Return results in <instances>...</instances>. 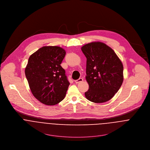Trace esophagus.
I'll return each mask as SVG.
<instances>
[{"instance_id": "esophagus-1", "label": "esophagus", "mask_w": 150, "mask_h": 150, "mask_svg": "<svg viewBox=\"0 0 150 150\" xmlns=\"http://www.w3.org/2000/svg\"><path fill=\"white\" fill-rule=\"evenodd\" d=\"M83 81V78H80L79 79H78V80H75V83H76V84H78V83H80V82H82Z\"/></svg>"}]
</instances>
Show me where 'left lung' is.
I'll return each mask as SVG.
<instances>
[{"label": "left lung", "mask_w": 150, "mask_h": 150, "mask_svg": "<svg viewBox=\"0 0 150 150\" xmlns=\"http://www.w3.org/2000/svg\"><path fill=\"white\" fill-rule=\"evenodd\" d=\"M81 50L86 58V79L89 89L85 92L91 102L101 103L110 100L124 80V67L114 50L105 43L85 44Z\"/></svg>", "instance_id": "8db88e82"}]
</instances>
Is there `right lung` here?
Instances as JSON below:
<instances>
[{"instance_id":"right-lung-1","label":"right lung","mask_w":150,"mask_h":150,"mask_svg":"<svg viewBox=\"0 0 150 150\" xmlns=\"http://www.w3.org/2000/svg\"><path fill=\"white\" fill-rule=\"evenodd\" d=\"M66 55L58 46H44L32 54L25 73L33 95L41 103L52 106L64 98L70 84L61 64Z\"/></svg>"}]
</instances>
